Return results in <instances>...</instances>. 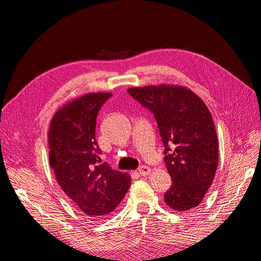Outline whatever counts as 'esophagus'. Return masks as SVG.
Returning a JSON list of instances; mask_svg holds the SVG:
<instances>
[{"label":"esophagus","mask_w":261,"mask_h":261,"mask_svg":"<svg viewBox=\"0 0 261 261\" xmlns=\"http://www.w3.org/2000/svg\"><path fill=\"white\" fill-rule=\"evenodd\" d=\"M150 172H151V169L147 167V165H141V167H139V169H138V174H140L141 176L148 175Z\"/></svg>","instance_id":"esophagus-1"}]
</instances>
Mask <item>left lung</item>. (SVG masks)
<instances>
[{
  "label": "left lung",
  "instance_id": "obj_1",
  "mask_svg": "<svg viewBox=\"0 0 261 261\" xmlns=\"http://www.w3.org/2000/svg\"><path fill=\"white\" fill-rule=\"evenodd\" d=\"M127 91L156 121L172 178L165 203L179 212L194 209L211 186L219 160L217 132L207 106L181 86H146Z\"/></svg>",
  "mask_w": 261,
  "mask_h": 261
}]
</instances>
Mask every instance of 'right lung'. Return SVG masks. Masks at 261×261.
<instances>
[{
  "label": "right lung",
  "mask_w": 261,
  "mask_h": 261,
  "mask_svg": "<svg viewBox=\"0 0 261 261\" xmlns=\"http://www.w3.org/2000/svg\"><path fill=\"white\" fill-rule=\"evenodd\" d=\"M112 93L96 92L68 102L49 128V161L60 187L87 217L112 212L130 185V176L101 163L96 139L100 108Z\"/></svg>",
  "instance_id": "1"
}]
</instances>
